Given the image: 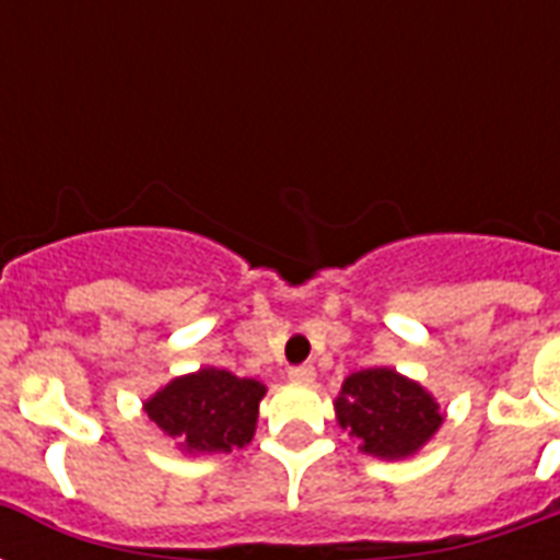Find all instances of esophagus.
Segmentation results:
<instances>
[{"label":"esophagus","mask_w":560,"mask_h":560,"mask_svg":"<svg viewBox=\"0 0 560 560\" xmlns=\"http://www.w3.org/2000/svg\"><path fill=\"white\" fill-rule=\"evenodd\" d=\"M288 377L293 383H314L316 372H314V366H307V363H305V366H293V369H290Z\"/></svg>","instance_id":"34e87169"}]
</instances>
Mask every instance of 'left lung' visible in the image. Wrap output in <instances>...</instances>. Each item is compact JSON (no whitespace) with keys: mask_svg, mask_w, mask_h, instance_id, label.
I'll return each instance as SVG.
<instances>
[{"mask_svg":"<svg viewBox=\"0 0 560 560\" xmlns=\"http://www.w3.org/2000/svg\"><path fill=\"white\" fill-rule=\"evenodd\" d=\"M337 421L360 439V451L381 459L416 453L442 424V412L418 383L392 369H363L342 383Z\"/></svg>","mask_w":560,"mask_h":560,"instance_id":"left-lung-1","label":"left lung"}]
</instances>
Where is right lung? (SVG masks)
<instances>
[{
  "instance_id": "obj_1",
  "label": "right lung",
  "mask_w": 560,
  "mask_h": 560,
  "mask_svg": "<svg viewBox=\"0 0 560 560\" xmlns=\"http://www.w3.org/2000/svg\"><path fill=\"white\" fill-rule=\"evenodd\" d=\"M264 392L226 369H200L156 392L144 412L188 453H232L253 439Z\"/></svg>"
}]
</instances>
